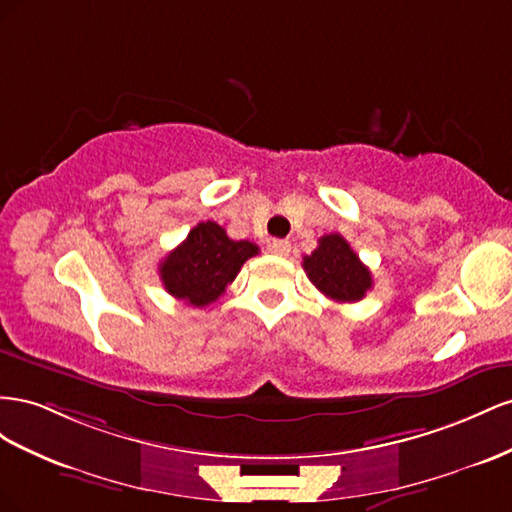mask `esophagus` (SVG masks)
<instances>
[{
    "label": "esophagus",
    "instance_id": "obj_1",
    "mask_svg": "<svg viewBox=\"0 0 512 512\" xmlns=\"http://www.w3.org/2000/svg\"><path fill=\"white\" fill-rule=\"evenodd\" d=\"M272 253L274 255H281V257H287L291 253V244L287 240H274L272 242Z\"/></svg>",
    "mask_w": 512,
    "mask_h": 512
}]
</instances>
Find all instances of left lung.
<instances>
[{
	"label": "left lung",
	"mask_w": 512,
	"mask_h": 512,
	"mask_svg": "<svg viewBox=\"0 0 512 512\" xmlns=\"http://www.w3.org/2000/svg\"><path fill=\"white\" fill-rule=\"evenodd\" d=\"M302 268L321 294L337 302H358L373 287L369 268L339 233L319 238L315 251L304 257Z\"/></svg>",
	"instance_id": "left-lung-1"
}]
</instances>
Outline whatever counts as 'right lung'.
Instances as JSON below:
<instances>
[{
    "label": "right lung",
    "instance_id": "add662e5",
    "mask_svg": "<svg viewBox=\"0 0 512 512\" xmlns=\"http://www.w3.org/2000/svg\"><path fill=\"white\" fill-rule=\"evenodd\" d=\"M257 253V244L231 240L218 223H199L160 261V281L173 298L193 306H208L225 294L244 261Z\"/></svg>",
    "mask_w": 512,
    "mask_h": 512
}]
</instances>
